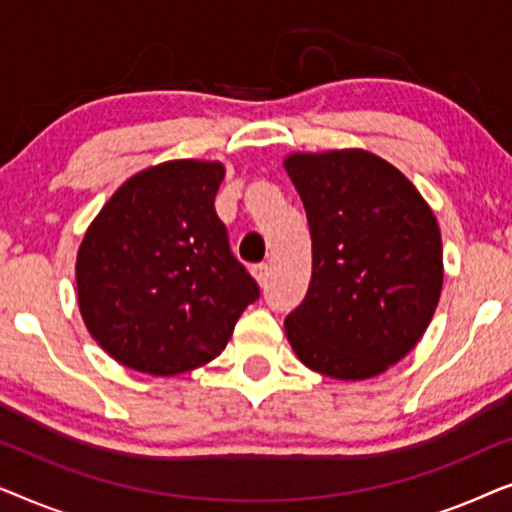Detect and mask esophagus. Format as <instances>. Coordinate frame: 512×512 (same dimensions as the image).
I'll return each instance as SVG.
<instances>
[{"mask_svg":"<svg viewBox=\"0 0 512 512\" xmlns=\"http://www.w3.org/2000/svg\"><path fill=\"white\" fill-rule=\"evenodd\" d=\"M251 275L256 277V282H258V284H265V282H268V277H270V268H268V263H256V265H251Z\"/></svg>","mask_w":512,"mask_h":512,"instance_id":"34e87169","label":"esophagus"}]
</instances>
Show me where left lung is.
Segmentation results:
<instances>
[{
    "instance_id": "1",
    "label": "left lung",
    "mask_w": 512,
    "mask_h": 512,
    "mask_svg": "<svg viewBox=\"0 0 512 512\" xmlns=\"http://www.w3.org/2000/svg\"><path fill=\"white\" fill-rule=\"evenodd\" d=\"M286 172L312 235V279L284 321L307 368L368 380L422 340L443 289L431 207L394 165L361 149L291 153Z\"/></svg>"
}]
</instances>
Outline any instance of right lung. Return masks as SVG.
I'll return each mask as SVG.
<instances>
[{"instance_id": "add662e5", "label": "right lung", "mask_w": 512, "mask_h": 512, "mask_svg": "<svg viewBox=\"0 0 512 512\" xmlns=\"http://www.w3.org/2000/svg\"><path fill=\"white\" fill-rule=\"evenodd\" d=\"M221 163L170 160L111 195L76 256L79 310L111 359L170 377L226 349L256 279L214 209Z\"/></svg>"}]
</instances>
